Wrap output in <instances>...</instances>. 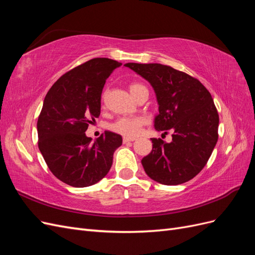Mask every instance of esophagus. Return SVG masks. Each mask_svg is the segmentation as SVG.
Returning <instances> with one entry per match:
<instances>
[{"instance_id": "34e87169", "label": "esophagus", "mask_w": 255, "mask_h": 255, "mask_svg": "<svg viewBox=\"0 0 255 255\" xmlns=\"http://www.w3.org/2000/svg\"><path fill=\"white\" fill-rule=\"evenodd\" d=\"M134 140H135L134 137H123V143L130 142V141H134Z\"/></svg>"}]
</instances>
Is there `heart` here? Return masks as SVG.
<instances>
[{"mask_svg":"<svg viewBox=\"0 0 255 255\" xmlns=\"http://www.w3.org/2000/svg\"><path fill=\"white\" fill-rule=\"evenodd\" d=\"M143 86L140 84H132L129 86L130 94L134 95V92ZM145 123V119L139 116L135 117H122L116 120L111 125V129L113 132L118 133L120 135L127 137H135L140 133L142 126Z\"/></svg>","mask_w":255,"mask_h":255,"instance_id":"1","label":"heart"}]
</instances>
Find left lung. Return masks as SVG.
<instances>
[{"label":"left lung","instance_id":"obj_1","mask_svg":"<svg viewBox=\"0 0 255 255\" xmlns=\"http://www.w3.org/2000/svg\"><path fill=\"white\" fill-rule=\"evenodd\" d=\"M148 81L156 96V130L171 129L172 140L151 138L152 151L141 159L145 173L164 185L195 177L218 140L219 116L208 90L197 79L160 64L125 65Z\"/></svg>","mask_w":255,"mask_h":255}]
</instances>
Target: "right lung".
I'll use <instances>...</instances> for the list:
<instances>
[{
  "label": "right lung",
  "instance_id": "obj_1",
  "mask_svg": "<svg viewBox=\"0 0 255 255\" xmlns=\"http://www.w3.org/2000/svg\"><path fill=\"white\" fill-rule=\"evenodd\" d=\"M122 64L94 58L58 79L44 98L37 122L38 146L51 172L73 187L91 186L109 173L122 137L110 130L92 142L88 126L101 113L107 78Z\"/></svg>",
  "mask_w": 255,
  "mask_h": 255
}]
</instances>
